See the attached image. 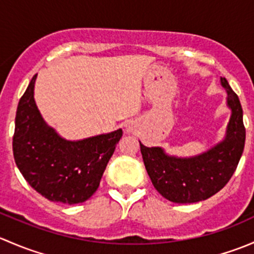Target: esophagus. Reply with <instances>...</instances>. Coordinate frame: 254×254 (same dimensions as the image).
Here are the masks:
<instances>
[{"label":"esophagus","instance_id":"1","mask_svg":"<svg viewBox=\"0 0 254 254\" xmlns=\"http://www.w3.org/2000/svg\"><path fill=\"white\" fill-rule=\"evenodd\" d=\"M135 129H136V125H135L134 122H129L127 124V132H134Z\"/></svg>","mask_w":254,"mask_h":254}]
</instances>
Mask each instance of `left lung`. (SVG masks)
Masks as SVG:
<instances>
[{"label":"left lung","instance_id":"8db88e82","mask_svg":"<svg viewBox=\"0 0 254 254\" xmlns=\"http://www.w3.org/2000/svg\"><path fill=\"white\" fill-rule=\"evenodd\" d=\"M231 109L222 141L200 155L177 157L162 147H147L140 142L146 171L156 190L167 200L190 204L205 200L221 190L236 171L245 148L246 129L237 94L225 77L220 79Z\"/></svg>","mask_w":254,"mask_h":254}]
</instances>
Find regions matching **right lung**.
<instances>
[{
    "label": "right lung",
    "instance_id": "add662e5",
    "mask_svg": "<svg viewBox=\"0 0 254 254\" xmlns=\"http://www.w3.org/2000/svg\"><path fill=\"white\" fill-rule=\"evenodd\" d=\"M35 79L37 75L18 103L13 135L16 165L29 186L50 201L83 203L98 189L123 130L77 141L64 139L45 123L35 104Z\"/></svg>",
    "mask_w": 254,
    "mask_h": 254
}]
</instances>
